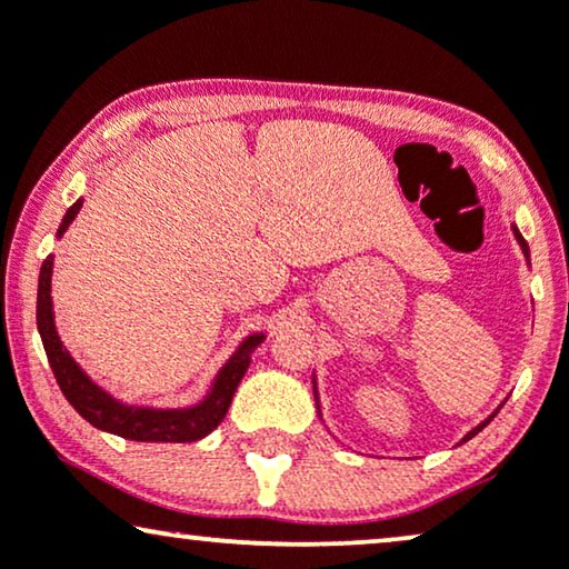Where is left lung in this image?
I'll return each mask as SVG.
<instances>
[{
    "label": "left lung",
    "instance_id": "1",
    "mask_svg": "<svg viewBox=\"0 0 569 569\" xmlns=\"http://www.w3.org/2000/svg\"><path fill=\"white\" fill-rule=\"evenodd\" d=\"M512 236H516V240H518V246H520V251H523V256H526V263H528V267H531V251H528V243H526V238L523 236H520V230L516 228V224H512ZM313 396H316V411H318V417H321V399H318V383H316V376H313ZM502 409V403H500V407H497L495 411H492V415H489L487 419H481V422L477 425V427H471V430L469 432H466L463 435V438H461V442H466V440H471L473 438V435H479L481 430H485V427L489 425V422H492V419L497 417V411H500ZM461 442H458V446H461Z\"/></svg>",
    "mask_w": 569,
    "mask_h": 569
}]
</instances>
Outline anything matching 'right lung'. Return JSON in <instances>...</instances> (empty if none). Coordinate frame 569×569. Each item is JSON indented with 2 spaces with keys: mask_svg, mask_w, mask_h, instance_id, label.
<instances>
[{
  "mask_svg": "<svg viewBox=\"0 0 569 569\" xmlns=\"http://www.w3.org/2000/svg\"><path fill=\"white\" fill-rule=\"evenodd\" d=\"M82 199H77L67 209L61 220L57 238L67 232L69 224L80 212ZM51 274H53V256L43 261L41 277H38V306H36V323L41 333L46 357L53 370V378L67 396V401L77 409V415L88 419L98 430L119 435V438L137 440V442H197L207 438L217 425L228 415L232 396L240 380H243L248 365H251L253 349L267 339V333L256 331L240 341L236 352L228 357V362L217 370V376L209 386V391L199 403L191 407H142V403H127L108 393L103 386H98L88 372H84L69 349L61 341L53 321V300H51Z\"/></svg>",
  "mask_w": 569,
  "mask_h": 569,
  "instance_id": "obj_1",
  "label": "right lung"
}]
</instances>
